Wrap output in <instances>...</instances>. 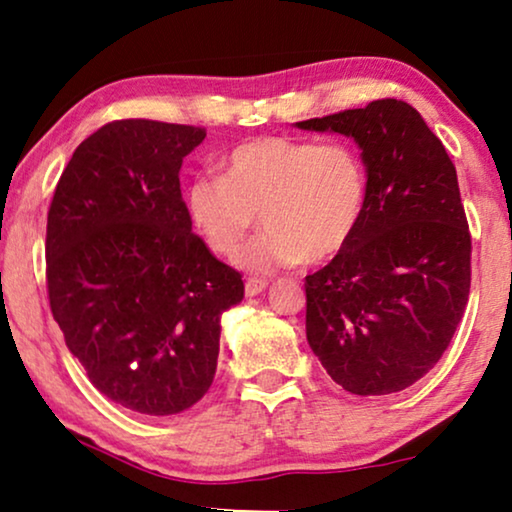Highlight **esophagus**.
<instances>
[{"label": "esophagus", "mask_w": 512, "mask_h": 512, "mask_svg": "<svg viewBox=\"0 0 512 512\" xmlns=\"http://www.w3.org/2000/svg\"><path fill=\"white\" fill-rule=\"evenodd\" d=\"M265 286H268L265 279H247V284H244V293H247V298H254L258 293L265 291Z\"/></svg>", "instance_id": "obj_1"}]
</instances>
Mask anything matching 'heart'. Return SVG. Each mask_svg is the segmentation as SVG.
<instances>
[{
    "label": "heart",
    "instance_id": "heart-1",
    "mask_svg": "<svg viewBox=\"0 0 512 512\" xmlns=\"http://www.w3.org/2000/svg\"><path fill=\"white\" fill-rule=\"evenodd\" d=\"M216 174L188 184L184 205L202 244L230 258L256 226L265 233L237 265L268 275L298 263H324L352 240L366 212L368 170L352 144L258 137L235 146Z\"/></svg>",
    "mask_w": 512,
    "mask_h": 512
}]
</instances>
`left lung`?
I'll use <instances>...</instances> for the list:
<instances>
[{
    "label": "left lung",
    "mask_w": 512,
    "mask_h": 512,
    "mask_svg": "<svg viewBox=\"0 0 512 512\" xmlns=\"http://www.w3.org/2000/svg\"><path fill=\"white\" fill-rule=\"evenodd\" d=\"M296 125L352 137L368 170L354 237L305 277L307 342L349 394L408 389L440 361L471 291L457 170L419 111L391 97Z\"/></svg>",
    "instance_id": "8db88e82"
}]
</instances>
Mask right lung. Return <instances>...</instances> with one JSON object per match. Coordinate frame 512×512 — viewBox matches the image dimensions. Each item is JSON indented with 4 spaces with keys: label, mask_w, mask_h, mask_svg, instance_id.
<instances>
[{
    "label": "right lung",
    "mask_w": 512,
    "mask_h": 512,
    "mask_svg": "<svg viewBox=\"0 0 512 512\" xmlns=\"http://www.w3.org/2000/svg\"><path fill=\"white\" fill-rule=\"evenodd\" d=\"M207 137L125 118L74 151L46 226L53 319L93 387L142 415H177L212 387L221 314L242 275L188 221L179 170Z\"/></svg>",
    "instance_id": "obj_1"
}]
</instances>
